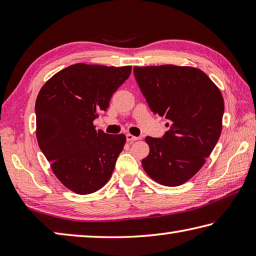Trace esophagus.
<instances>
[{"mask_svg":"<svg viewBox=\"0 0 256 256\" xmlns=\"http://www.w3.org/2000/svg\"><path fill=\"white\" fill-rule=\"evenodd\" d=\"M138 136H132V134H126V140L128 141V142H134V141H136V140H138Z\"/></svg>","mask_w":256,"mask_h":256,"instance_id":"1","label":"esophagus"}]
</instances>
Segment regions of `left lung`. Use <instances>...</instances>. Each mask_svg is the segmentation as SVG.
I'll return each instance as SVG.
<instances>
[{
	"instance_id": "1",
	"label": "left lung",
	"mask_w": 256,
	"mask_h": 256,
	"mask_svg": "<svg viewBox=\"0 0 256 256\" xmlns=\"http://www.w3.org/2000/svg\"><path fill=\"white\" fill-rule=\"evenodd\" d=\"M134 76L154 114L170 120L162 138L146 136L142 167L164 186H180L206 164L222 130V94L204 72L167 64L134 66Z\"/></svg>"
}]
</instances>
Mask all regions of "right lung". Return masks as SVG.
Returning <instances> with one entry per match:
<instances>
[{"instance_id": "add662e5", "label": "right lung", "mask_w": 256, "mask_h": 256, "mask_svg": "<svg viewBox=\"0 0 256 256\" xmlns=\"http://www.w3.org/2000/svg\"><path fill=\"white\" fill-rule=\"evenodd\" d=\"M131 66L76 63L54 74L36 100V136L50 168L66 188L76 194L102 188L112 174L124 148V134L96 130L98 112H106Z\"/></svg>"}]
</instances>
